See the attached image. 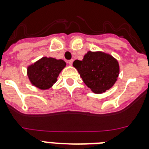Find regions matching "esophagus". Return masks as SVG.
I'll return each instance as SVG.
<instances>
[{
	"mask_svg": "<svg viewBox=\"0 0 149 149\" xmlns=\"http://www.w3.org/2000/svg\"><path fill=\"white\" fill-rule=\"evenodd\" d=\"M72 62H73V60H70V61H68V63L70 65H72Z\"/></svg>",
	"mask_w": 149,
	"mask_h": 149,
	"instance_id": "1",
	"label": "esophagus"
}]
</instances>
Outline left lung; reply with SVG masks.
<instances>
[{"label":"left lung","mask_w":149,"mask_h":149,"mask_svg":"<svg viewBox=\"0 0 149 149\" xmlns=\"http://www.w3.org/2000/svg\"><path fill=\"white\" fill-rule=\"evenodd\" d=\"M82 80L92 92L102 93L111 88L117 81L119 64L112 56L102 52L88 51L82 61L72 63Z\"/></svg>","instance_id":"1"}]
</instances>
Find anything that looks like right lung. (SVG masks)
<instances>
[{
    "label": "right lung",
    "mask_w": 149,
    "mask_h": 149,
    "mask_svg": "<svg viewBox=\"0 0 149 149\" xmlns=\"http://www.w3.org/2000/svg\"><path fill=\"white\" fill-rule=\"evenodd\" d=\"M66 66L63 60L42 57L28 68L30 81L41 89H47L57 82V77Z\"/></svg>",
    "instance_id": "obj_1"
}]
</instances>
